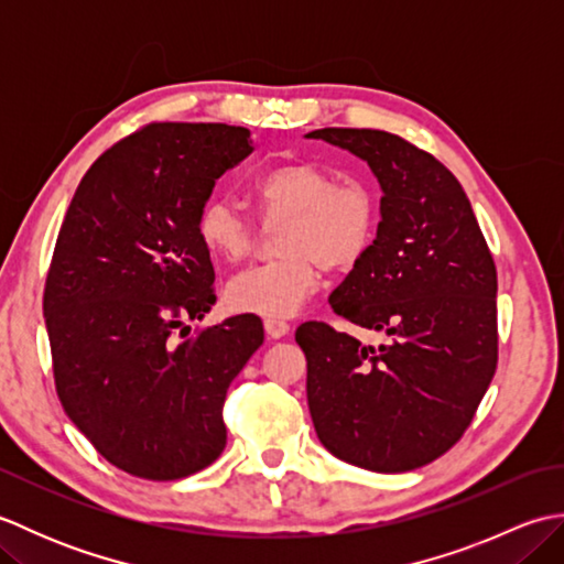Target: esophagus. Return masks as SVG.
<instances>
[{"label": "esophagus", "mask_w": 564, "mask_h": 564, "mask_svg": "<svg viewBox=\"0 0 564 564\" xmlns=\"http://www.w3.org/2000/svg\"><path fill=\"white\" fill-rule=\"evenodd\" d=\"M263 329H267V334H269L271 339H281V337H285V334H289L291 325L285 319L269 317V319H263Z\"/></svg>", "instance_id": "1"}]
</instances>
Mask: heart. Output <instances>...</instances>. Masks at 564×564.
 <instances>
[{
	"label": "heart",
	"mask_w": 564,
	"mask_h": 564,
	"mask_svg": "<svg viewBox=\"0 0 564 564\" xmlns=\"http://www.w3.org/2000/svg\"><path fill=\"white\" fill-rule=\"evenodd\" d=\"M249 198L263 223H281V259L251 267L227 283L225 303L235 313L291 317L319 285V267L346 273L376 242L380 206L364 178L337 182L315 162H281L259 172ZM196 237L213 259L242 261L254 247L257 225L223 198H208L196 213Z\"/></svg>",
	"instance_id": "heart-1"
}]
</instances>
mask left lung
Wrapping results in <instances>:
<instances>
[{"mask_svg":"<svg viewBox=\"0 0 564 564\" xmlns=\"http://www.w3.org/2000/svg\"><path fill=\"white\" fill-rule=\"evenodd\" d=\"M307 138L354 152L378 176L376 242L329 305L388 334L370 346L325 322L297 327L317 438L366 470H416L460 441L495 378V259L458 178L434 154L370 128Z\"/></svg>","mask_w":564,"mask_h":564,"instance_id":"left-lung-1","label":"left lung"}]
</instances>
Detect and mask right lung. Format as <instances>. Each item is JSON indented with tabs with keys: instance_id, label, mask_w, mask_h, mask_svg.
Masks as SVG:
<instances>
[{
	"instance_id": "right-lung-1",
	"label": "right lung",
	"mask_w": 564,
	"mask_h": 564,
	"mask_svg": "<svg viewBox=\"0 0 564 564\" xmlns=\"http://www.w3.org/2000/svg\"><path fill=\"white\" fill-rule=\"evenodd\" d=\"M254 150L225 123H150L84 174L57 232L43 315L57 398L111 465L182 480L225 448L227 388L263 341L259 317L188 337L215 303L196 213Z\"/></svg>"
}]
</instances>
